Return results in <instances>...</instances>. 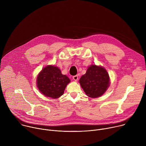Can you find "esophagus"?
<instances>
[{
    "mask_svg": "<svg viewBox=\"0 0 146 146\" xmlns=\"http://www.w3.org/2000/svg\"><path fill=\"white\" fill-rule=\"evenodd\" d=\"M73 79L74 81H77L78 79V76H77V75H76V76H73Z\"/></svg>",
    "mask_w": 146,
    "mask_h": 146,
    "instance_id": "34e87169",
    "label": "esophagus"
}]
</instances>
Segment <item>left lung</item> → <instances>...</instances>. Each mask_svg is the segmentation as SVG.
Instances as JSON below:
<instances>
[{"mask_svg":"<svg viewBox=\"0 0 146 146\" xmlns=\"http://www.w3.org/2000/svg\"><path fill=\"white\" fill-rule=\"evenodd\" d=\"M79 82L88 96L96 98L104 94L109 88L110 77L103 67L91 65L86 73L80 78Z\"/></svg>","mask_w":146,"mask_h":146,"instance_id":"left-lung-1","label":"left lung"}]
</instances>
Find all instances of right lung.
Here are the masks:
<instances>
[{
  "label": "right lung",
  "mask_w": 146,
  "mask_h": 146,
  "mask_svg": "<svg viewBox=\"0 0 146 146\" xmlns=\"http://www.w3.org/2000/svg\"><path fill=\"white\" fill-rule=\"evenodd\" d=\"M36 81L41 94L46 97L57 99L64 94L70 80L67 76L61 73L57 66L48 65L38 73Z\"/></svg>",
  "instance_id": "obj_1"
}]
</instances>
